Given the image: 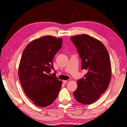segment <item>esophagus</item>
<instances>
[{
    "label": "esophagus",
    "mask_w": 127,
    "mask_h": 127,
    "mask_svg": "<svg viewBox=\"0 0 127 127\" xmlns=\"http://www.w3.org/2000/svg\"><path fill=\"white\" fill-rule=\"evenodd\" d=\"M69 82H70V79H68V80H63V83L64 84H66Z\"/></svg>",
    "instance_id": "obj_1"
}]
</instances>
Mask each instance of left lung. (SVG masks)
Here are the masks:
<instances>
[{"label":"left lung","mask_w":127,"mask_h":127,"mask_svg":"<svg viewBox=\"0 0 127 127\" xmlns=\"http://www.w3.org/2000/svg\"><path fill=\"white\" fill-rule=\"evenodd\" d=\"M82 59V68L87 71L77 81L74 92L76 100L84 105L93 104L108 88L111 76L109 55L102 42L87 34L71 37Z\"/></svg>","instance_id":"1"}]
</instances>
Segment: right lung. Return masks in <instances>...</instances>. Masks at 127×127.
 I'll list each match as a JSON object with an SVG mask.
<instances>
[{"mask_svg": "<svg viewBox=\"0 0 127 127\" xmlns=\"http://www.w3.org/2000/svg\"><path fill=\"white\" fill-rule=\"evenodd\" d=\"M62 39L46 35L33 40L23 51L18 75L27 97L37 106L51 105L58 97L62 82L54 75L53 59L62 46ZM55 76L54 77V76Z\"/></svg>", "mask_w": 127, "mask_h": 127, "instance_id": "add662e5", "label": "right lung"}]
</instances>
